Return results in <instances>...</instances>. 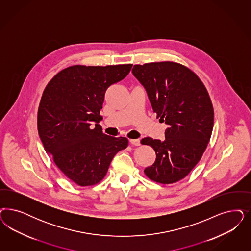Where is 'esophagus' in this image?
I'll return each mask as SVG.
<instances>
[{"instance_id": "obj_1", "label": "esophagus", "mask_w": 251, "mask_h": 251, "mask_svg": "<svg viewBox=\"0 0 251 251\" xmlns=\"http://www.w3.org/2000/svg\"><path fill=\"white\" fill-rule=\"evenodd\" d=\"M130 143L135 146L140 145V140L139 139H130Z\"/></svg>"}]
</instances>
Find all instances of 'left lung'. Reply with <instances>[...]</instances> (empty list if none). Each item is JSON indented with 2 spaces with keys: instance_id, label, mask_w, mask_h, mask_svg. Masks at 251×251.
Segmentation results:
<instances>
[{
  "instance_id": "left-lung-1",
  "label": "left lung",
  "mask_w": 251,
  "mask_h": 251,
  "mask_svg": "<svg viewBox=\"0 0 251 251\" xmlns=\"http://www.w3.org/2000/svg\"><path fill=\"white\" fill-rule=\"evenodd\" d=\"M132 73L145 88L159 121L165 123V139L145 138L156 160L144 173L161 184L186 177L200 162L213 128V107L198 75L186 66L161 62L134 65Z\"/></svg>"
}]
</instances>
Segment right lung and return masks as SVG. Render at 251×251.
Segmentation results:
<instances>
[{
	"label": "right lung",
	"instance_id": "obj_1",
	"mask_svg": "<svg viewBox=\"0 0 251 251\" xmlns=\"http://www.w3.org/2000/svg\"><path fill=\"white\" fill-rule=\"evenodd\" d=\"M133 65L65 68L49 82L38 112V131L45 151L78 186H92L105 176L126 138L102 133L100 114L106 90L123 80Z\"/></svg>",
	"mask_w": 251,
	"mask_h": 251
}]
</instances>
